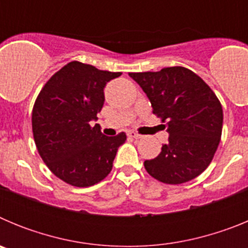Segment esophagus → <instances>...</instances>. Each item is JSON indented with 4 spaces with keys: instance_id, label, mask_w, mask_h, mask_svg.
Wrapping results in <instances>:
<instances>
[{
    "instance_id": "1",
    "label": "esophagus",
    "mask_w": 248,
    "mask_h": 248,
    "mask_svg": "<svg viewBox=\"0 0 248 248\" xmlns=\"http://www.w3.org/2000/svg\"><path fill=\"white\" fill-rule=\"evenodd\" d=\"M128 137L133 138V139H139V138H141V135L137 134V133H134V131H129Z\"/></svg>"
}]
</instances>
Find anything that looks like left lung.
I'll list each match as a JSON object with an SVG mask.
<instances>
[{"label":"left lung","mask_w":248,"mask_h":248,"mask_svg":"<svg viewBox=\"0 0 248 248\" xmlns=\"http://www.w3.org/2000/svg\"><path fill=\"white\" fill-rule=\"evenodd\" d=\"M141 87L153 113L168 124L169 143L146 171L164 184L187 183L211 163L220 144L223 113L220 100L198 74L184 67L129 73Z\"/></svg>","instance_id":"8db88e82"}]
</instances>
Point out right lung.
Returning <instances> with one entry per match:
<instances>
[{
    "label": "right lung",
    "mask_w": 248,
    "mask_h": 248,
    "mask_svg": "<svg viewBox=\"0 0 248 248\" xmlns=\"http://www.w3.org/2000/svg\"><path fill=\"white\" fill-rule=\"evenodd\" d=\"M120 76L73 61L50 77L37 97L32 111L37 150L50 171L69 185L102 181L125 143V133L105 137L99 124L91 126L104 104L105 85Z\"/></svg>",
    "instance_id": "obj_1"
}]
</instances>
